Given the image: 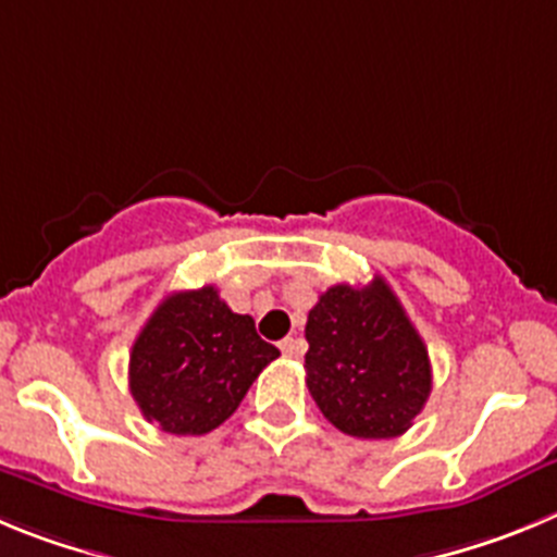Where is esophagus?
Masks as SVG:
<instances>
[{
	"mask_svg": "<svg viewBox=\"0 0 557 557\" xmlns=\"http://www.w3.org/2000/svg\"><path fill=\"white\" fill-rule=\"evenodd\" d=\"M280 352H283L285 358H299V355L305 352L302 341H299V338H283V341H280Z\"/></svg>",
	"mask_w": 557,
	"mask_h": 557,
	"instance_id": "1",
	"label": "esophagus"
}]
</instances>
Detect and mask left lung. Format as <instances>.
I'll list each match as a JSON object with an SVG mask.
<instances>
[{"mask_svg": "<svg viewBox=\"0 0 557 557\" xmlns=\"http://www.w3.org/2000/svg\"><path fill=\"white\" fill-rule=\"evenodd\" d=\"M305 338V383L341 433L394 438L422 413L433 388L428 347L383 277L324 290Z\"/></svg>", "mask_w": 557, "mask_h": 557, "instance_id": "8db88e82", "label": "left lung"}]
</instances>
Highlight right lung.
<instances>
[{
  "label": "right lung",
  "instance_id": "obj_1",
  "mask_svg": "<svg viewBox=\"0 0 557 557\" xmlns=\"http://www.w3.org/2000/svg\"><path fill=\"white\" fill-rule=\"evenodd\" d=\"M280 355L233 313L213 285L169 294L129 352V394L147 422L172 435L216 430Z\"/></svg>",
  "mask_w": 557,
  "mask_h": 557
}]
</instances>
